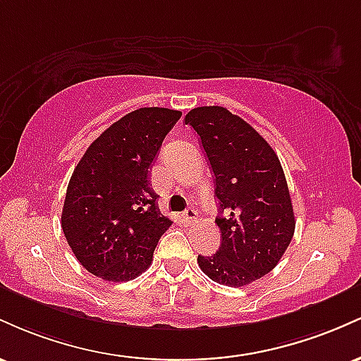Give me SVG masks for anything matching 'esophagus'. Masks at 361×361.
Listing matches in <instances>:
<instances>
[{
  "mask_svg": "<svg viewBox=\"0 0 361 361\" xmlns=\"http://www.w3.org/2000/svg\"><path fill=\"white\" fill-rule=\"evenodd\" d=\"M181 217H183V221L186 224H192L198 219V214H197V210H195V209H186L185 212L181 214Z\"/></svg>",
  "mask_w": 361,
  "mask_h": 361,
  "instance_id": "34e87169",
  "label": "esophagus"
}]
</instances>
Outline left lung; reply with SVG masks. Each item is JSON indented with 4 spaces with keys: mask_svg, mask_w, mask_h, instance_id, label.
Listing matches in <instances>:
<instances>
[{
    "mask_svg": "<svg viewBox=\"0 0 361 361\" xmlns=\"http://www.w3.org/2000/svg\"><path fill=\"white\" fill-rule=\"evenodd\" d=\"M200 135L215 176L221 247L198 255V267L227 287H244L276 267L295 231L280 159L246 120L224 106H198L185 117Z\"/></svg>",
    "mask_w": 361,
    "mask_h": 361,
    "instance_id": "8db88e82",
    "label": "left lung"
}]
</instances>
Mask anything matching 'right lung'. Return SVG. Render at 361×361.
Masks as SVG:
<instances>
[{"label":"right lung","mask_w":361,"mask_h":361,"mask_svg":"<svg viewBox=\"0 0 361 361\" xmlns=\"http://www.w3.org/2000/svg\"><path fill=\"white\" fill-rule=\"evenodd\" d=\"M181 111L127 114L86 149L69 180L61 226L78 261L106 281L134 280L151 267L171 226L157 209L149 169Z\"/></svg>","instance_id":"obj_1"}]
</instances>
